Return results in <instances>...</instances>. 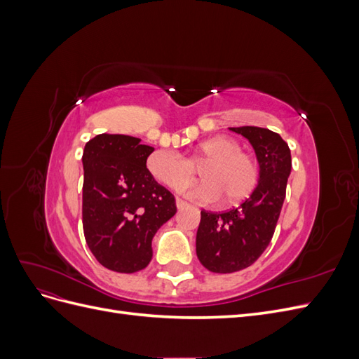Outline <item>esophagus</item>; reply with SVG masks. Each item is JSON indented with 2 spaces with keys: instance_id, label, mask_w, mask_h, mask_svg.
Here are the masks:
<instances>
[{
  "instance_id": "obj_1",
  "label": "esophagus",
  "mask_w": 359,
  "mask_h": 359,
  "mask_svg": "<svg viewBox=\"0 0 359 359\" xmlns=\"http://www.w3.org/2000/svg\"><path fill=\"white\" fill-rule=\"evenodd\" d=\"M177 206H178V210H184V208H187V206H190V203H187L182 199H177Z\"/></svg>"
}]
</instances>
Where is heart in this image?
Instances as JSON below:
<instances>
[{
    "label": "heart",
    "instance_id": "obj_1",
    "mask_svg": "<svg viewBox=\"0 0 359 359\" xmlns=\"http://www.w3.org/2000/svg\"><path fill=\"white\" fill-rule=\"evenodd\" d=\"M147 166L163 186L177 191L187 187L196 177V168H201L205 180L189 194L202 202L222 198L224 205H236L255 191L259 181L256 163L243 153L236 140L224 136L203 140L187 158L175 151L157 149L148 157Z\"/></svg>",
    "mask_w": 359,
    "mask_h": 359
}]
</instances>
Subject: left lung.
<instances>
[{
	"mask_svg": "<svg viewBox=\"0 0 359 359\" xmlns=\"http://www.w3.org/2000/svg\"><path fill=\"white\" fill-rule=\"evenodd\" d=\"M229 130L252 144L259 161V181L238 208L201 211L196 255L206 269L219 274L241 271L265 252L276 231L292 169L290 149L278 133L253 126Z\"/></svg>",
	"mask_w": 359,
	"mask_h": 359,
	"instance_id": "8db88e82",
	"label": "left lung"
}]
</instances>
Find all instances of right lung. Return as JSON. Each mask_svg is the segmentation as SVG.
<instances>
[{
	"mask_svg": "<svg viewBox=\"0 0 359 359\" xmlns=\"http://www.w3.org/2000/svg\"><path fill=\"white\" fill-rule=\"evenodd\" d=\"M154 148L126 135H97L83 148L82 224L99 262L115 273L148 266L151 241L177 212L173 194L147 169Z\"/></svg>",
	"mask_w": 359,
	"mask_h": 359,
	"instance_id": "1",
	"label": "right lung"
}]
</instances>
